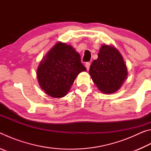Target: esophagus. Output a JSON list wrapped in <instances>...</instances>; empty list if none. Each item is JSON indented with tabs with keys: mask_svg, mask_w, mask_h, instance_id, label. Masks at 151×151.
Here are the masks:
<instances>
[{
	"mask_svg": "<svg viewBox=\"0 0 151 151\" xmlns=\"http://www.w3.org/2000/svg\"><path fill=\"white\" fill-rule=\"evenodd\" d=\"M90 65H91V63H89V62L86 63L85 66H86V69H87V70H89V68H90Z\"/></svg>",
	"mask_w": 151,
	"mask_h": 151,
	"instance_id": "34e87169",
	"label": "esophagus"
}]
</instances>
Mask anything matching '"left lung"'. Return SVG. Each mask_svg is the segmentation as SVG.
<instances>
[{"label": "left lung", "mask_w": 151, "mask_h": 151, "mask_svg": "<svg viewBox=\"0 0 151 151\" xmlns=\"http://www.w3.org/2000/svg\"><path fill=\"white\" fill-rule=\"evenodd\" d=\"M89 74L99 90L103 93L111 94L121 87L128 72L119 51L112 46L103 45L98 58L91 65Z\"/></svg>", "instance_id": "left-lung-1"}]
</instances>
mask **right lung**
<instances>
[{
	"label": "right lung",
	"mask_w": 151,
	"mask_h": 151,
	"mask_svg": "<svg viewBox=\"0 0 151 151\" xmlns=\"http://www.w3.org/2000/svg\"><path fill=\"white\" fill-rule=\"evenodd\" d=\"M86 70L75 48L58 42L40 61L37 75L39 85L46 93L60 98L67 94L78 74Z\"/></svg>",
	"instance_id": "add662e5"
}]
</instances>
